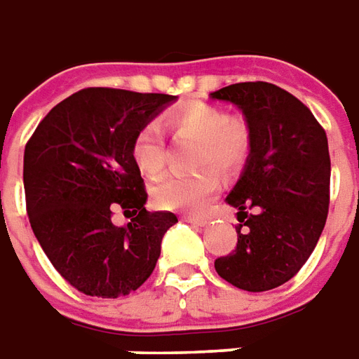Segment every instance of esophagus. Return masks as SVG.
<instances>
[{
  "mask_svg": "<svg viewBox=\"0 0 359 359\" xmlns=\"http://www.w3.org/2000/svg\"><path fill=\"white\" fill-rule=\"evenodd\" d=\"M182 220H184V222H187V224H193V226H207V218H199V216L184 215L182 216Z\"/></svg>",
  "mask_w": 359,
  "mask_h": 359,
  "instance_id": "1",
  "label": "esophagus"
}]
</instances>
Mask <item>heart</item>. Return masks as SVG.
<instances>
[{
	"mask_svg": "<svg viewBox=\"0 0 359 359\" xmlns=\"http://www.w3.org/2000/svg\"><path fill=\"white\" fill-rule=\"evenodd\" d=\"M166 127L180 135H189L201 144L199 166H210L228 174L240 168L249 154L251 135L245 123L230 119L224 110L210 104H191L170 114ZM133 158L147 175H158L166 164L164 133L158 123L143 126L133 139ZM218 177L212 170H201L191 175H168L154 185V201L166 210L199 212L212 199Z\"/></svg>",
	"mask_w": 359,
	"mask_h": 359,
	"instance_id": "b5f03b06",
	"label": "heart"
}]
</instances>
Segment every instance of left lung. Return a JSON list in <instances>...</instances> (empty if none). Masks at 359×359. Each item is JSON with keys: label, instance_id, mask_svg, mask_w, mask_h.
Returning a JSON list of instances; mask_svg holds the SVG:
<instances>
[{"label": "left lung", "instance_id": "left-lung-1", "mask_svg": "<svg viewBox=\"0 0 359 359\" xmlns=\"http://www.w3.org/2000/svg\"><path fill=\"white\" fill-rule=\"evenodd\" d=\"M245 116L251 147L226 203L238 208V245L215 261L236 288L266 292L306 265L329 215L330 158L325 129L306 104L271 83L210 93Z\"/></svg>", "mask_w": 359, "mask_h": 359}]
</instances>
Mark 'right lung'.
I'll return each mask as SVG.
<instances>
[{
    "label": "right lung",
    "mask_w": 359,
    "mask_h": 359,
    "mask_svg": "<svg viewBox=\"0 0 359 359\" xmlns=\"http://www.w3.org/2000/svg\"><path fill=\"white\" fill-rule=\"evenodd\" d=\"M175 96L83 88L48 111L25 147V197L32 232L55 271L86 296L135 292L154 271L177 216L144 208L133 139ZM116 208L134 215L116 226Z\"/></svg>",
    "instance_id": "obj_1"
}]
</instances>
